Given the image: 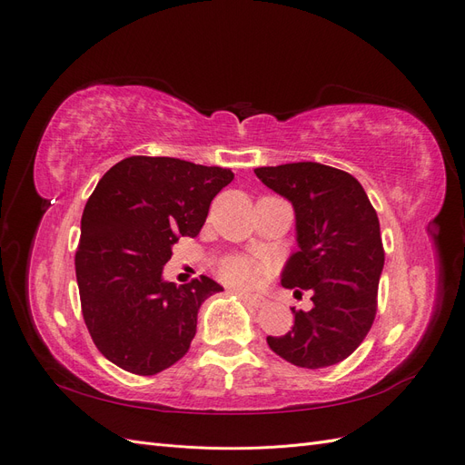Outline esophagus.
<instances>
[{"label": "esophagus", "mask_w": 465, "mask_h": 465, "mask_svg": "<svg viewBox=\"0 0 465 465\" xmlns=\"http://www.w3.org/2000/svg\"><path fill=\"white\" fill-rule=\"evenodd\" d=\"M236 292L241 294L244 301H248L252 306H263L265 304V299L262 297V294H254V292H248V291H242V289H236Z\"/></svg>", "instance_id": "1"}]
</instances>
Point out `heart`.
<instances>
[{
	"label": "heart",
	"instance_id": "b5f03b06",
	"mask_svg": "<svg viewBox=\"0 0 465 465\" xmlns=\"http://www.w3.org/2000/svg\"><path fill=\"white\" fill-rule=\"evenodd\" d=\"M217 275L231 287H252L263 275V265L250 256H229L217 263Z\"/></svg>",
	"mask_w": 465,
	"mask_h": 465
}]
</instances>
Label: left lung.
<instances>
[{
    "instance_id": "left-lung-1",
    "label": "left lung",
    "mask_w": 465,
    "mask_h": 465,
    "mask_svg": "<svg viewBox=\"0 0 465 465\" xmlns=\"http://www.w3.org/2000/svg\"><path fill=\"white\" fill-rule=\"evenodd\" d=\"M254 173L292 203L297 217L299 252L281 285L312 291L311 311L291 308L292 328L267 337V345L297 367H331L362 343L376 316L384 267L378 215L359 180L340 168L289 163Z\"/></svg>"
}]
</instances>
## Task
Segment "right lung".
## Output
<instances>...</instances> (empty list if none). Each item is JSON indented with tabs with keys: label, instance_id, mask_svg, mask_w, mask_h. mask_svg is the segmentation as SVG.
<instances>
[{
	"label": "right lung",
	"instance_id": "obj_1",
	"mask_svg": "<svg viewBox=\"0 0 465 465\" xmlns=\"http://www.w3.org/2000/svg\"><path fill=\"white\" fill-rule=\"evenodd\" d=\"M231 168L135 154L98 180L81 217L75 275L96 349L116 367L157 374L188 353L202 302L223 291L202 275L163 281L178 236H198Z\"/></svg>",
	"mask_w": 465,
	"mask_h": 465
}]
</instances>
